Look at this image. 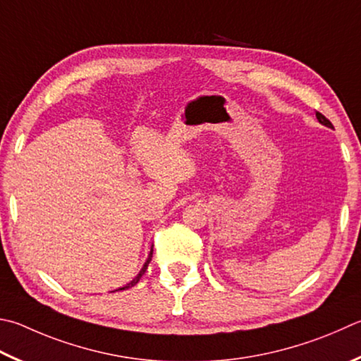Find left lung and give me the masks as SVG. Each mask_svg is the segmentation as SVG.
<instances>
[{
	"label": "left lung",
	"mask_w": 361,
	"mask_h": 361,
	"mask_svg": "<svg viewBox=\"0 0 361 361\" xmlns=\"http://www.w3.org/2000/svg\"><path fill=\"white\" fill-rule=\"evenodd\" d=\"M316 116H317V120H319L320 124H324V126H326V128H333V124H331L329 120H326V118H325L322 114L316 112Z\"/></svg>",
	"instance_id": "8db88e82"
}]
</instances>
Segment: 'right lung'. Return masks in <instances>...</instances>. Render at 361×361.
<instances>
[{
	"label": "right lung",
	"instance_id": "obj_1",
	"mask_svg": "<svg viewBox=\"0 0 361 361\" xmlns=\"http://www.w3.org/2000/svg\"><path fill=\"white\" fill-rule=\"evenodd\" d=\"M152 257H153V247H152V251H149V255H148V259H147V262H145V264H143V267H142V270L139 271V274H137V276L133 279V281H130V283H128L126 286H123V287H120V289H116V290H126V289H129V287H134L137 283H139V281H140V278L143 276V273H145L147 271V267H148V264H149V262H152ZM115 292V290H114Z\"/></svg>",
	"mask_w": 361,
	"mask_h": 361
}]
</instances>
